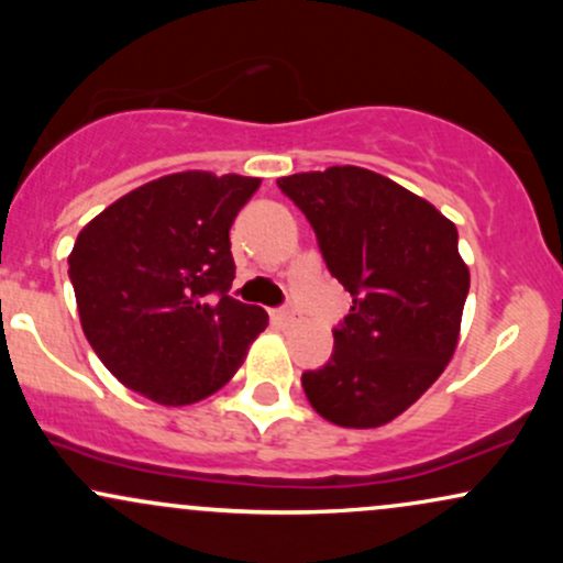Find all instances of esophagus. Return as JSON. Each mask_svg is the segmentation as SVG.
Listing matches in <instances>:
<instances>
[{
	"mask_svg": "<svg viewBox=\"0 0 563 563\" xmlns=\"http://www.w3.org/2000/svg\"><path fill=\"white\" fill-rule=\"evenodd\" d=\"M273 320L277 322V325H288V322L296 320V312L290 307H283V309H275L273 312Z\"/></svg>",
	"mask_w": 563,
	"mask_h": 563,
	"instance_id": "34e87169",
	"label": "esophagus"
}]
</instances>
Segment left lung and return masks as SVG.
<instances>
[{
    "label": "left lung",
    "mask_w": 563,
    "mask_h": 563,
    "mask_svg": "<svg viewBox=\"0 0 563 563\" xmlns=\"http://www.w3.org/2000/svg\"><path fill=\"white\" fill-rule=\"evenodd\" d=\"M352 294L333 354L301 376L309 405L344 429H376L429 389L455 354L468 267L457 230L429 200L360 166L277 179Z\"/></svg>",
    "instance_id": "left-lung-1"
}]
</instances>
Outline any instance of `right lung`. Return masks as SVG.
<instances>
[{"instance_id": "right-lung-1", "label": "right lung", "mask_w": 563, "mask_h": 563, "mask_svg": "<svg viewBox=\"0 0 563 563\" xmlns=\"http://www.w3.org/2000/svg\"><path fill=\"white\" fill-rule=\"evenodd\" d=\"M262 179L179 172L126 192L68 256L84 335L126 389L192 405L222 389L267 328L228 294L230 228Z\"/></svg>"}]
</instances>
